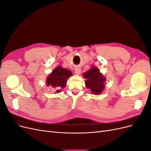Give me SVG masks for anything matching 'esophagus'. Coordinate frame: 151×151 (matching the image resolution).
Wrapping results in <instances>:
<instances>
[{"label":"esophagus","mask_w":151,"mask_h":151,"mask_svg":"<svg viewBox=\"0 0 151 151\" xmlns=\"http://www.w3.org/2000/svg\"><path fill=\"white\" fill-rule=\"evenodd\" d=\"M81 72V68H76L75 69V73L77 75H79Z\"/></svg>","instance_id":"1"}]
</instances>
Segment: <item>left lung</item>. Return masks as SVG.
Returning <instances> with one entry per match:
<instances>
[{
    "instance_id": "obj_1",
    "label": "left lung",
    "mask_w": 151,
    "mask_h": 151,
    "mask_svg": "<svg viewBox=\"0 0 151 151\" xmlns=\"http://www.w3.org/2000/svg\"><path fill=\"white\" fill-rule=\"evenodd\" d=\"M86 79V85L87 88H89L91 93L94 94H100L104 88V83L106 81L105 77L99 72L98 68L93 67L84 74Z\"/></svg>"
}]
</instances>
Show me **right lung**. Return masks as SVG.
I'll return each instance as SVG.
<instances>
[{
  "mask_svg": "<svg viewBox=\"0 0 151 151\" xmlns=\"http://www.w3.org/2000/svg\"><path fill=\"white\" fill-rule=\"evenodd\" d=\"M72 74L70 70H67L66 68H62L61 67H58L47 77V84L48 86H52L53 88H56L58 89L56 92L59 93L60 90L59 89L65 88L67 79Z\"/></svg>",
  "mask_w": 151,
  "mask_h": 151,
  "instance_id": "add662e5",
  "label": "right lung"
}]
</instances>
